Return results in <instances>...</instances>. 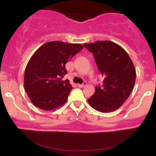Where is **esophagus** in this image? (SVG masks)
<instances>
[{"mask_svg": "<svg viewBox=\"0 0 156 156\" xmlns=\"http://www.w3.org/2000/svg\"><path fill=\"white\" fill-rule=\"evenodd\" d=\"M87 82H84V83H82V84H78V87H80V88H83V87H86V86H87Z\"/></svg>", "mask_w": 156, "mask_h": 156, "instance_id": "esophagus-1", "label": "esophagus"}]
</instances>
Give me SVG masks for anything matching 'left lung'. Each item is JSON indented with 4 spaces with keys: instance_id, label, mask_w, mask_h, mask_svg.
I'll list each match as a JSON object with an SVG mask.
<instances>
[{
    "instance_id": "left-lung-1",
    "label": "left lung",
    "mask_w": 156,
    "mask_h": 156,
    "mask_svg": "<svg viewBox=\"0 0 156 156\" xmlns=\"http://www.w3.org/2000/svg\"><path fill=\"white\" fill-rule=\"evenodd\" d=\"M92 53L97 66L104 78L102 87L88 99L89 104L103 113L112 112L126 101L136 81V69L128 53L111 41L83 44Z\"/></svg>"
}]
</instances>
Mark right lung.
<instances>
[{
    "mask_svg": "<svg viewBox=\"0 0 156 156\" xmlns=\"http://www.w3.org/2000/svg\"><path fill=\"white\" fill-rule=\"evenodd\" d=\"M83 48L80 44L52 41L39 47L28 61L24 88L35 106L44 111L58 108L67 102L72 90L65 64Z\"/></svg>",
    "mask_w": 156,
    "mask_h": 156,
    "instance_id": "right-lung-1",
    "label": "right lung"
}]
</instances>
